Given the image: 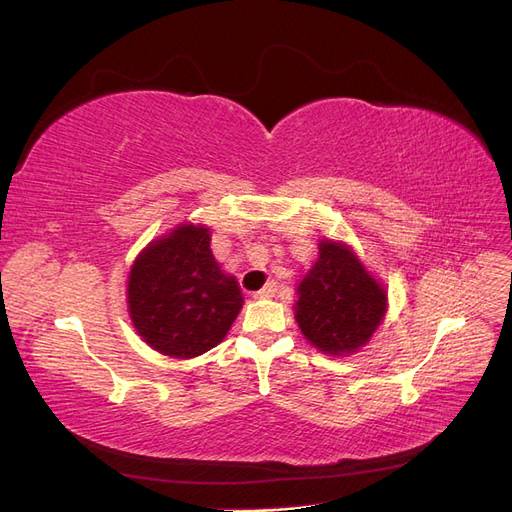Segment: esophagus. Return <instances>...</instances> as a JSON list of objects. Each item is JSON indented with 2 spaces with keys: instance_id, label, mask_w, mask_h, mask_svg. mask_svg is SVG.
Masks as SVG:
<instances>
[{
  "instance_id": "esophagus-1",
  "label": "esophagus",
  "mask_w": 512,
  "mask_h": 512,
  "mask_svg": "<svg viewBox=\"0 0 512 512\" xmlns=\"http://www.w3.org/2000/svg\"><path fill=\"white\" fill-rule=\"evenodd\" d=\"M275 292H277V284L269 282L265 288H260L258 292H254V299H271Z\"/></svg>"
}]
</instances>
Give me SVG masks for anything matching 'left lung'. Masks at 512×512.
Masks as SVG:
<instances>
[{"mask_svg": "<svg viewBox=\"0 0 512 512\" xmlns=\"http://www.w3.org/2000/svg\"><path fill=\"white\" fill-rule=\"evenodd\" d=\"M386 307V288L352 247L320 239L318 256L299 282L294 301V320L307 342L329 356H350L369 344Z\"/></svg>", "mask_w": 512, "mask_h": 512, "instance_id": "left-lung-1", "label": "left lung"}]
</instances>
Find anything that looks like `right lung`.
<instances>
[{
    "mask_svg": "<svg viewBox=\"0 0 512 512\" xmlns=\"http://www.w3.org/2000/svg\"><path fill=\"white\" fill-rule=\"evenodd\" d=\"M128 314L143 342L173 359L218 346L243 307L235 275L211 252V230L185 222L153 239L128 275Z\"/></svg>",
    "mask_w": 512,
    "mask_h": 512,
    "instance_id": "obj_1",
    "label": "right lung"
}]
</instances>
